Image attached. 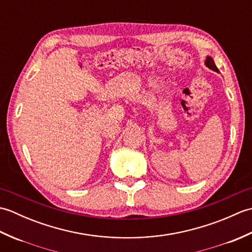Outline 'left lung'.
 Listing matches in <instances>:
<instances>
[{"instance_id":"obj_1","label":"left lung","mask_w":252,"mask_h":252,"mask_svg":"<svg viewBox=\"0 0 252 252\" xmlns=\"http://www.w3.org/2000/svg\"><path fill=\"white\" fill-rule=\"evenodd\" d=\"M205 65H206L209 69H211V70L219 72V69L217 68L215 62H213V60H212V57H210V56H207V58H206V62H205Z\"/></svg>"}]
</instances>
